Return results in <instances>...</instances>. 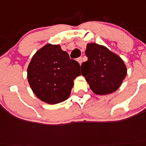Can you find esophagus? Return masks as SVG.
Segmentation results:
<instances>
[{
    "label": "esophagus",
    "instance_id": "obj_1",
    "mask_svg": "<svg viewBox=\"0 0 146 146\" xmlns=\"http://www.w3.org/2000/svg\"><path fill=\"white\" fill-rule=\"evenodd\" d=\"M77 61H78V63L80 64V65H81V63H82V61H83L82 58H78L77 59Z\"/></svg>",
    "mask_w": 146,
    "mask_h": 146
}]
</instances>
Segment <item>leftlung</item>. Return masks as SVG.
I'll list each match as a JSON object with an SVG mask.
<instances>
[{
  "instance_id": "8db88e82",
  "label": "left lung",
  "mask_w": 146,
  "mask_h": 146,
  "mask_svg": "<svg viewBox=\"0 0 146 146\" xmlns=\"http://www.w3.org/2000/svg\"><path fill=\"white\" fill-rule=\"evenodd\" d=\"M85 53L88 60L81 65V73L92 92L106 95L117 91L127 76V68L122 58L96 43H88Z\"/></svg>"
}]
</instances>
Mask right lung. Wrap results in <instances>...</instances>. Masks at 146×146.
Returning <instances> with one entry per match:
<instances>
[{
    "mask_svg": "<svg viewBox=\"0 0 146 146\" xmlns=\"http://www.w3.org/2000/svg\"><path fill=\"white\" fill-rule=\"evenodd\" d=\"M79 76V63L70 59L59 44H47L39 49L27 68V79L34 94L49 104L68 99L73 80Z\"/></svg>",
    "mask_w": 146,
    "mask_h": 146,
    "instance_id": "right-lung-1",
    "label": "right lung"
}]
</instances>
